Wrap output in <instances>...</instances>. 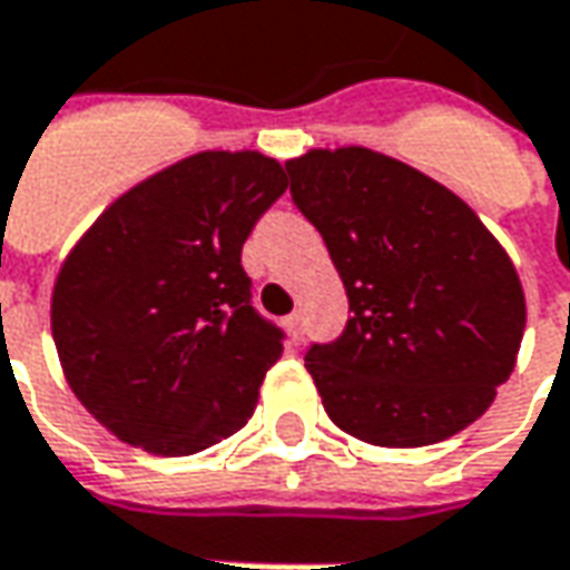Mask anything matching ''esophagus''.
Returning a JSON list of instances; mask_svg holds the SVG:
<instances>
[{"mask_svg":"<svg viewBox=\"0 0 570 570\" xmlns=\"http://www.w3.org/2000/svg\"><path fill=\"white\" fill-rule=\"evenodd\" d=\"M286 331H289V337H293L296 344L303 341V315H299V312L286 315Z\"/></svg>","mask_w":570,"mask_h":570,"instance_id":"obj_1","label":"esophagus"}]
</instances>
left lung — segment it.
Listing matches in <instances>:
<instances>
[{
	"instance_id": "obj_1",
	"label": "left lung",
	"mask_w": 570,
	"mask_h": 570,
	"mask_svg": "<svg viewBox=\"0 0 570 570\" xmlns=\"http://www.w3.org/2000/svg\"><path fill=\"white\" fill-rule=\"evenodd\" d=\"M350 299L341 337L305 368L327 416L382 448L435 444L480 420L518 360V271L454 191L368 148L286 164Z\"/></svg>"
}]
</instances>
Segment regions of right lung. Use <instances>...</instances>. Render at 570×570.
Here are the masks:
<instances>
[{
    "instance_id": "right-lung-1",
    "label": "right lung",
    "mask_w": 570,
    "mask_h": 570,
    "mask_svg": "<svg viewBox=\"0 0 570 570\" xmlns=\"http://www.w3.org/2000/svg\"><path fill=\"white\" fill-rule=\"evenodd\" d=\"M286 191L277 160L205 150L109 205L52 289V341L97 422L186 458L243 429L284 331L252 305L243 243Z\"/></svg>"
}]
</instances>
